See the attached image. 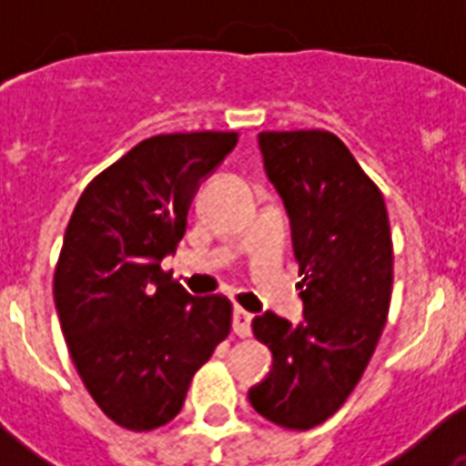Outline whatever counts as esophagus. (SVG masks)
Listing matches in <instances>:
<instances>
[{
  "label": "esophagus",
  "instance_id": "1",
  "mask_svg": "<svg viewBox=\"0 0 466 466\" xmlns=\"http://www.w3.org/2000/svg\"><path fill=\"white\" fill-rule=\"evenodd\" d=\"M232 329L237 337H249L252 334V314L244 312V309H234Z\"/></svg>",
  "mask_w": 466,
  "mask_h": 466
}]
</instances>
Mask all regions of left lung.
<instances>
[{"instance_id":"obj_1","label":"left lung","mask_w":466,"mask_h":466,"mask_svg":"<svg viewBox=\"0 0 466 466\" xmlns=\"http://www.w3.org/2000/svg\"><path fill=\"white\" fill-rule=\"evenodd\" d=\"M259 149L292 227L304 319L254 317L272 370L249 401L284 430H312L347 401L387 322L390 217L377 184L332 132H262Z\"/></svg>"}]
</instances>
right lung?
Returning <instances> with one entry per match:
<instances>
[{
    "mask_svg": "<svg viewBox=\"0 0 466 466\" xmlns=\"http://www.w3.org/2000/svg\"><path fill=\"white\" fill-rule=\"evenodd\" d=\"M234 147L237 132L149 137L86 184L66 224L59 324L86 391L124 430L172 421L232 329V302L192 297L162 259L187 232L199 184Z\"/></svg>",
    "mask_w": 466,
    "mask_h": 466,
    "instance_id": "1",
    "label": "right lung"
}]
</instances>
